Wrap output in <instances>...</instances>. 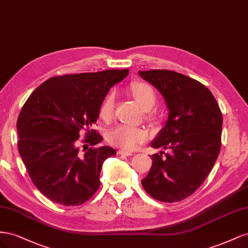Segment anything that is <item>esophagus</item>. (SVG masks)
Masks as SVG:
<instances>
[{
    "label": "esophagus",
    "mask_w": 248,
    "mask_h": 248,
    "mask_svg": "<svg viewBox=\"0 0 248 248\" xmlns=\"http://www.w3.org/2000/svg\"><path fill=\"white\" fill-rule=\"evenodd\" d=\"M118 154H120V155H126V156H131L133 153L131 151H127V150H119Z\"/></svg>",
    "instance_id": "1"
}]
</instances>
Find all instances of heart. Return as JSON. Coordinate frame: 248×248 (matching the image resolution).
Returning a JSON list of instances; mask_svg holds the SVG:
<instances>
[{"mask_svg": "<svg viewBox=\"0 0 248 248\" xmlns=\"http://www.w3.org/2000/svg\"><path fill=\"white\" fill-rule=\"evenodd\" d=\"M130 90L133 97L138 100L142 108L148 110L154 107L156 102V93L152 86H150L147 82L138 81L133 82L130 86ZM115 99V92H110L101 103L99 116L106 121L109 120L114 114ZM107 139L109 144L114 146L123 149H133L147 139V131L140 127L120 124L108 132Z\"/></svg>", "mask_w": 248, "mask_h": 248, "instance_id": "obj_1", "label": "heart"}]
</instances>
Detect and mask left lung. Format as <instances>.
<instances>
[{"label":"left lung","mask_w":248,"mask_h":248,"mask_svg":"<svg viewBox=\"0 0 248 248\" xmlns=\"http://www.w3.org/2000/svg\"><path fill=\"white\" fill-rule=\"evenodd\" d=\"M139 73L162 94L170 110L166 126L151 144L170 153L151 156L152 167L141 185L157 201L180 202L202 184L218 157L221 110L211 91L197 79L163 69Z\"/></svg>","instance_id":"8db88e82"}]
</instances>
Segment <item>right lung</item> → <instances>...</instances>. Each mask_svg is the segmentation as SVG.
<instances>
[{
	"label": "right lung",
	"mask_w": 248,
	"mask_h": 248,
	"mask_svg": "<svg viewBox=\"0 0 248 248\" xmlns=\"http://www.w3.org/2000/svg\"><path fill=\"white\" fill-rule=\"evenodd\" d=\"M128 69L64 74L50 78L30 95L17 119L18 152L32 182L44 197L78 206L100 186L102 163L116 150L96 147L102 140L93 127L109 88ZM87 146L80 152L79 134Z\"/></svg>",
	"instance_id": "obj_1"
}]
</instances>
